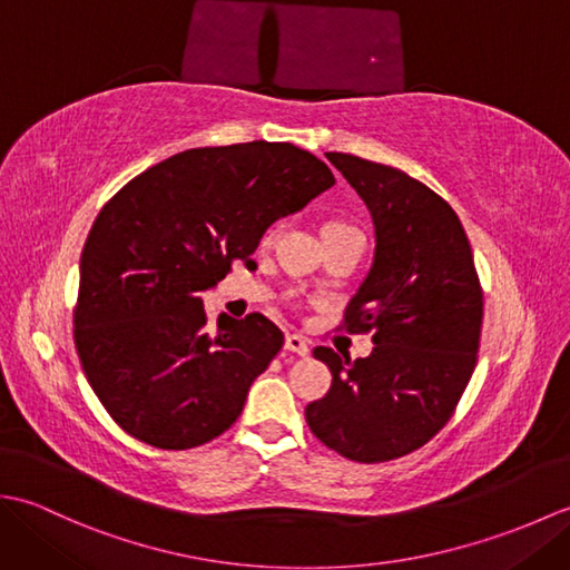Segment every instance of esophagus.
<instances>
[{"label": "esophagus", "instance_id": "obj_1", "mask_svg": "<svg viewBox=\"0 0 570 570\" xmlns=\"http://www.w3.org/2000/svg\"><path fill=\"white\" fill-rule=\"evenodd\" d=\"M286 350H288V353L301 355V357H306L311 353L308 341H306L304 335H298V333H288L286 335Z\"/></svg>", "mask_w": 570, "mask_h": 570}]
</instances>
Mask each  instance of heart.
I'll return each instance as SVG.
<instances>
[{
    "label": "heart",
    "mask_w": 570,
    "mask_h": 570,
    "mask_svg": "<svg viewBox=\"0 0 570 570\" xmlns=\"http://www.w3.org/2000/svg\"><path fill=\"white\" fill-rule=\"evenodd\" d=\"M325 227H343L341 223H331V225H325Z\"/></svg>",
    "instance_id": "obj_1"
}]
</instances>
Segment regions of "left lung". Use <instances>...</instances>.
<instances>
[{
	"label": "left lung",
	"mask_w": 570,
	"mask_h": 570,
	"mask_svg": "<svg viewBox=\"0 0 570 570\" xmlns=\"http://www.w3.org/2000/svg\"><path fill=\"white\" fill-rule=\"evenodd\" d=\"M365 200L374 259L345 308L347 333H372V355L333 347L328 394L306 406L318 441L357 463H384L429 443L463 396L478 362L482 288L455 210L399 168L328 154Z\"/></svg>",
	"instance_id": "left-lung-1"
}]
</instances>
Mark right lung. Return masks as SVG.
I'll return each mask as SVG.
<instances>
[{
  "label": "right lung",
  "instance_id": "right-lung-1",
  "mask_svg": "<svg viewBox=\"0 0 570 570\" xmlns=\"http://www.w3.org/2000/svg\"><path fill=\"white\" fill-rule=\"evenodd\" d=\"M333 184L311 151L247 141L180 151L105 205L82 247L72 335L119 429L186 451L233 426L284 333L262 313H220L210 328L200 294Z\"/></svg>",
  "mask_w": 570,
  "mask_h": 570
}]
</instances>
